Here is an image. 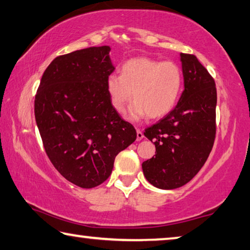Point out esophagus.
Returning <instances> with one entry per match:
<instances>
[{"label":"esophagus","mask_w":250,"mask_h":250,"mask_svg":"<svg viewBox=\"0 0 250 250\" xmlns=\"http://www.w3.org/2000/svg\"><path fill=\"white\" fill-rule=\"evenodd\" d=\"M142 138H144V132H142L139 128H137V140L140 141Z\"/></svg>","instance_id":"1"}]
</instances>
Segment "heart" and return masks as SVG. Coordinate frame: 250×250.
Masks as SVG:
<instances>
[{
	"label": "heart",
	"instance_id": "1",
	"mask_svg": "<svg viewBox=\"0 0 250 250\" xmlns=\"http://www.w3.org/2000/svg\"><path fill=\"white\" fill-rule=\"evenodd\" d=\"M184 84L181 69L172 61H158L149 58H134L126 61L121 75L111 74L106 88L111 104L124 113L132 98L130 118L139 120L148 114L150 119L166 116L176 105Z\"/></svg>",
	"mask_w": 250,
	"mask_h": 250
}]
</instances>
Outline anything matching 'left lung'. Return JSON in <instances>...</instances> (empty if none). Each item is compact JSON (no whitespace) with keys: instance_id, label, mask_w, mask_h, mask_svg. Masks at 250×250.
<instances>
[{"instance_id":"left-lung-1","label":"left lung","mask_w":250,"mask_h":250,"mask_svg":"<svg viewBox=\"0 0 250 250\" xmlns=\"http://www.w3.org/2000/svg\"><path fill=\"white\" fill-rule=\"evenodd\" d=\"M185 90L176 108L145 130L156 156L142 164L146 179L160 189H176L195 177L216 138L217 90L196 55L180 53Z\"/></svg>"}]
</instances>
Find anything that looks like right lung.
I'll return each instance as SVG.
<instances>
[{
    "label": "right lung",
    "mask_w": 250,
    "mask_h": 250,
    "mask_svg": "<svg viewBox=\"0 0 250 250\" xmlns=\"http://www.w3.org/2000/svg\"><path fill=\"white\" fill-rule=\"evenodd\" d=\"M109 52L104 45L59 55L35 94V121L47 157L61 176L85 189L108 179L117 154L137 138L111 104Z\"/></svg>",
    "instance_id": "obj_1"
}]
</instances>
